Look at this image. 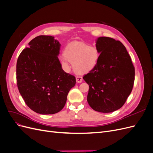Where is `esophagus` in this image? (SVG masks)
<instances>
[{
    "label": "esophagus",
    "mask_w": 153,
    "mask_h": 153,
    "mask_svg": "<svg viewBox=\"0 0 153 153\" xmlns=\"http://www.w3.org/2000/svg\"><path fill=\"white\" fill-rule=\"evenodd\" d=\"M82 80L83 78L82 76H77L76 77V81L77 83H81L82 82Z\"/></svg>",
    "instance_id": "esophagus-1"
}]
</instances>
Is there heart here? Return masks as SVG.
Returning a JSON list of instances; mask_svg holds the SVG:
<instances>
[{
	"label": "heart",
	"mask_w": 153,
	"mask_h": 153,
	"mask_svg": "<svg viewBox=\"0 0 153 153\" xmlns=\"http://www.w3.org/2000/svg\"><path fill=\"white\" fill-rule=\"evenodd\" d=\"M63 55L62 62L64 65H66L68 61L73 64L74 71L83 75L94 69L99 61L100 53L94 45L77 43L66 45Z\"/></svg>",
	"instance_id": "obj_1"
}]
</instances>
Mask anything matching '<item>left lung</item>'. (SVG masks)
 I'll use <instances>...</instances> for the list:
<instances>
[{
  "label": "left lung",
  "instance_id": "obj_1",
  "mask_svg": "<svg viewBox=\"0 0 153 153\" xmlns=\"http://www.w3.org/2000/svg\"><path fill=\"white\" fill-rule=\"evenodd\" d=\"M96 43L99 61L83 77L89 85L87 100L95 111L110 113L121 108L131 94L135 68L121 41L100 37Z\"/></svg>",
  "mask_w": 153,
  "mask_h": 153
}]
</instances>
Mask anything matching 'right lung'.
<instances>
[{
    "label": "right lung",
    "instance_id": "1",
    "mask_svg": "<svg viewBox=\"0 0 153 153\" xmlns=\"http://www.w3.org/2000/svg\"><path fill=\"white\" fill-rule=\"evenodd\" d=\"M61 44L51 36H39L20 54L16 80L26 105L40 114H54L66 104L76 78L62 68L58 59Z\"/></svg>",
    "mask_w": 153,
    "mask_h": 153
}]
</instances>
